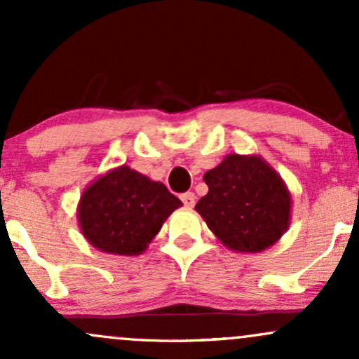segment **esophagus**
Here are the masks:
<instances>
[{"label":"esophagus","instance_id":"esophagus-1","mask_svg":"<svg viewBox=\"0 0 359 359\" xmlns=\"http://www.w3.org/2000/svg\"><path fill=\"white\" fill-rule=\"evenodd\" d=\"M180 199H182L185 208H194V204H196V196H194V192L182 194V196H180Z\"/></svg>","mask_w":359,"mask_h":359}]
</instances>
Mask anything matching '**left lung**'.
<instances>
[{"mask_svg": "<svg viewBox=\"0 0 359 359\" xmlns=\"http://www.w3.org/2000/svg\"><path fill=\"white\" fill-rule=\"evenodd\" d=\"M209 192L196 211L222 245L234 253H259L285 234L292 194L259 155L229 154L205 172Z\"/></svg>", "mask_w": 359, "mask_h": 359, "instance_id": "left-lung-1", "label": "left lung"}]
</instances>
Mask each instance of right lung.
Wrapping results in <instances>:
<instances>
[{
    "mask_svg": "<svg viewBox=\"0 0 359 359\" xmlns=\"http://www.w3.org/2000/svg\"><path fill=\"white\" fill-rule=\"evenodd\" d=\"M182 203L162 182L128 165L93 180L77 204V222L90 246L102 253L138 257Z\"/></svg>",
    "mask_w": 359,
    "mask_h": 359,
    "instance_id": "obj_1",
    "label": "right lung"
}]
</instances>
